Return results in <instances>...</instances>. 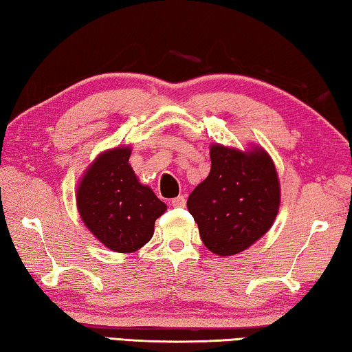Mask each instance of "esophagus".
I'll use <instances>...</instances> for the list:
<instances>
[{"label":"esophagus","instance_id":"obj_1","mask_svg":"<svg viewBox=\"0 0 352 352\" xmlns=\"http://www.w3.org/2000/svg\"><path fill=\"white\" fill-rule=\"evenodd\" d=\"M170 204H172V206H175V208H182V206L186 205V197H184V195H178V197L172 199Z\"/></svg>","mask_w":352,"mask_h":352}]
</instances>
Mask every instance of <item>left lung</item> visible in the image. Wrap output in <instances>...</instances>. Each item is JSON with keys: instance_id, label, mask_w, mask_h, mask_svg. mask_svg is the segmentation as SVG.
<instances>
[{"instance_id": "obj_1", "label": "left lung", "mask_w": 352, "mask_h": 352, "mask_svg": "<svg viewBox=\"0 0 352 352\" xmlns=\"http://www.w3.org/2000/svg\"><path fill=\"white\" fill-rule=\"evenodd\" d=\"M211 170L188 199L200 239L217 256H234L272 228L281 186L272 157L261 146L247 151L210 146Z\"/></svg>"}]
</instances>
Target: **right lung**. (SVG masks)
Returning a JSON list of instances; mask_svg holds the SVG:
<instances>
[{"label": "right lung", "instance_id": "obj_1", "mask_svg": "<svg viewBox=\"0 0 352 352\" xmlns=\"http://www.w3.org/2000/svg\"><path fill=\"white\" fill-rule=\"evenodd\" d=\"M132 147L100 152L80 177L77 211L96 239L116 253H133L152 239L153 226L168 210L153 190L142 184L129 163Z\"/></svg>", "mask_w": 352, "mask_h": 352}]
</instances>
